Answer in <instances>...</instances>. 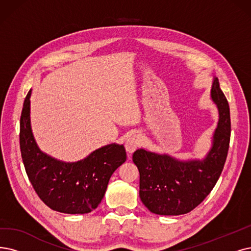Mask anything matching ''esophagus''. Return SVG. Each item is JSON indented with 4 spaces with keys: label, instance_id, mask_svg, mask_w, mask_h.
I'll return each instance as SVG.
<instances>
[{
    "label": "esophagus",
    "instance_id": "esophagus-1",
    "mask_svg": "<svg viewBox=\"0 0 251 251\" xmlns=\"http://www.w3.org/2000/svg\"><path fill=\"white\" fill-rule=\"evenodd\" d=\"M141 143H142V137L141 136H140L139 134L132 135L131 137H128L126 139V151L129 154H132Z\"/></svg>",
    "mask_w": 251,
    "mask_h": 251
}]
</instances>
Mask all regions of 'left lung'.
I'll list each match as a JSON object with an SVG mask.
<instances>
[{"label": "left lung", "instance_id": "obj_1", "mask_svg": "<svg viewBox=\"0 0 251 251\" xmlns=\"http://www.w3.org/2000/svg\"><path fill=\"white\" fill-rule=\"evenodd\" d=\"M210 97L218 110L211 147L203 158L178 159L168 153L137 149L133 162L140 173L139 196L150 212L181 215L210 194L224 169L230 138L229 107L214 76Z\"/></svg>", "mask_w": 251, "mask_h": 251}]
</instances>
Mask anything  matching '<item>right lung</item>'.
<instances>
[{"label":"right lung","instance_id":"1","mask_svg":"<svg viewBox=\"0 0 251 251\" xmlns=\"http://www.w3.org/2000/svg\"><path fill=\"white\" fill-rule=\"evenodd\" d=\"M31 95L25 97L21 116V151L25 172L45 205L67 214L92 212L101 203L110 177L126 159L123 144L96 149L77 162H63L39 148L31 126Z\"/></svg>","mask_w":251,"mask_h":251}]
</instances>
